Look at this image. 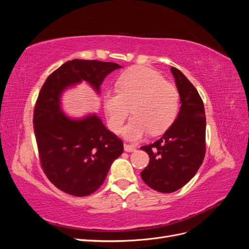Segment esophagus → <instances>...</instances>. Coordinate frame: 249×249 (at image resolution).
Segmentation results:
<instances>
[{
	"instance_id": "34e87169",
	"label": "esophagus",
	"mask_w": 249,
	"mask_h": 249,
	"mask_svg": "<svg viewBox=\"0 0 249 249\" xmlns=\"http://www.w3.org/2000/svg\"><path fill=\"white\" fill-rule=\"evenodd\" d=\"M124 150H125V152H127V153L135 152V150H136V146L130 145V144H124Z\"/></svg>"
}]
</instances>
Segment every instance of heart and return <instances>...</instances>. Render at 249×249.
<instances>
[{
    "mask_svg": "<svg viewBox=\"0 0 249 249\" xmlns=\"http://www.w3.org/2000/svg\"><path fill=\"white\" fill-rule=\"evenodd\" d=\"M104 108L110 130L116 134L122 131L131 109L133 118L123 135L129 141H139L149 132H165L173 124L179 109V94L160 72L136 66L120 76L117 91L105 93Z\"/></svg>",
    "mask_w": 249,
    "mask_h": 249,
    "instance_id": "b5f03b06",
    "label": "heart"
}]
</instances>
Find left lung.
<instances>
[{
    "label": "left lung",
    "mask_w": 249,
    "mask_h": 249,
    "mask_svg": "<svg viewBox=\"0 0 249 249\" xmlns=\"http://www.w3.org/2000/svg\"><path fill=\"white\" fill-rule=\"evenodd\" d=\"M180 99L175 122L163 136L140 148L149 156L141 178L152 189L171 193L196 175L206 155V114L196 88L176 67L170 69Z\"/></svg>",
    "instance_id": "8db88e82"
}]
</instances>
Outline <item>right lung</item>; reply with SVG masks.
Returning a JSON list of instances; mask_svg holds the SVG:
<instances>
[{
    "label": "right lung",
    "mask_w": 249,
    "mask_h": 249,
    "mask_svg": "<svg viewBox=\"0 0 249 249\" xmlns=\"http://www.w3.org/2000/svg\"><path fill=\"white\" fill-rule=\"evenodd\" d=\"M122 69L113 62L73 59L48 77L34 109V132L41 167L52 184L73 195L87 196L104 183L124 143L96 114L71 118L62 110L66 89L86 82L101 93L110 72Z\"/></svg>",
    "instance_id": "add662e5"
}]
</instances>
